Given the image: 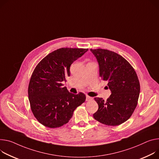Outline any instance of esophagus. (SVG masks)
<instances>
[{
	"mask_svg": "<svg viewBox=\"0 0 159 159\" xmlns=\"http://www.w3.org/2000/svg\"><path fill=\"white\" fill-rule=\"evenodd\" d=\"M93 99V98L89 96H86V101H90V100H92Z\"/></svg>",
	"mask_w": 159,
	"mask_h": 159,
	"instance_id": "1",
	"label": "esophagus"
}]
</instances>
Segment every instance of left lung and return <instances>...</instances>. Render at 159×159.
I'll return each instance as SVG.
<instances>
[{"instance_id":"8db88e82","label":"left lung","mask_w":159,"mask_h":159,"mask_svg":"<svg viewBox=\"0 0 159 159\" xmlns=\"http://www.w3.org/2000/svg\"><path fill=\"white\" fill-rule=\"evenodd\" d=\"M91 51L98 63L99 77L108 82L111 93L106 101L94 98L98 110L93 117L107 125H120L130 118L137 106L140 93L137 74L130 63L117 53L103 49H91Z\"/></svg>"}]
</instances>
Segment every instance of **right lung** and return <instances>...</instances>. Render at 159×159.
I'll return each mask as SVG.
<instances>
[{"label": "right lung", "instance_id": "right-lung-1", "mask_svg": "<svg viewBox=\"0 0 159 159\" xmlns=\"http://www.w3.org/2000/svg\"><path fill=\"white\" fill-rule=\"evenodd\" d=\"M88 49L61 48L49 53L37 65L28 85V99L35 117L42 125L59 127L68 122L85 96L70 93L63 82L70 68Z\"/></svg>", "mask_w": 159, "mask_h": 159}]
</instances>
